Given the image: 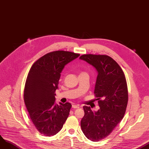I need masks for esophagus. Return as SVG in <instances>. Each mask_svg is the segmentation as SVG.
I'll return each instance as SVG.
<instances>
[{
	"instance_id": "esophagus-1",
	"label": "esophagus",
	"mask_w": 149,
	"mask_h": 149,
	"mask_svg": "<svg viewBox=\"0 0 149 149\" xmlns=\"http://www.w3.org/2000/svg\"><path fill=\"white\" fill-rule=\"evenodd\" d=\"M72 107L73 109H78L79 107L78 105H72Z\"/></svg>"
}]
</instances>
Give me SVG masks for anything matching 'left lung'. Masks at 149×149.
<instances>
[{
	"mask_svg": "<svg viewBox=\"0 0 149 149\" xmlns=\"http://www.w3.org/2000/svg\"><path fill=\"white\" fill-rule=\"evenodd\" d=\"M80 59L93 65L98 73L94 93L100 109L93 111L84 105L81 121L85 136L97 142L108 136L124 116L128 102L127 81L122 68L107 55L83 54Z\"/></svg>",
	"mask_w": 149,
	"mask_h": 149,
	"instance_id": "left-lung-1",
	"label": "left lung"
}]
</instances>
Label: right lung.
<instances>
[{
    "instance_id": "obj_1",
    "label": "right lung",
    "mask_w": 149,
    "mask_h": 149,
    "mask_svg": "<svg viewBox=\"0 0 149 149\" xmlns=\"http://www.w3.org/2000/svg\"><path fill=\"white\" fill-rule=\"evenodd\" d=\"M79 55L61 50L48 53L33 63L28 74L24 102L36 129L45 136L58 133L68 117L72 104H55L54 93L63 68Z\"/></svg>"
}]
</instances>
